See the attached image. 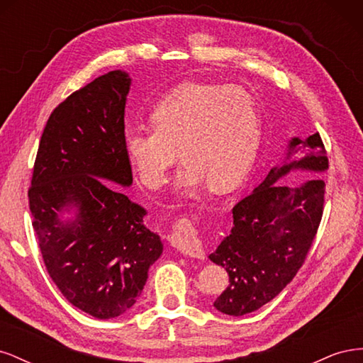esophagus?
<instances>
[{"label": "esophagus", "instance_id": "esophagus-1", "mask_svg": "<svg viewBox=\"0 0 363 363\" xmlns=\"http://www.w3.org/2000/svg\"><path fill=\"white\" fill-rule=\"evenodd\" d=\"M169 242L174 248L182 251L183 255L203 259L204 252L200 247L199 235H196L195 227L191 224L188 219H182V221L172 228V233L168 236Z\"/></svg>", "mask_w": 363, "mask_h": 363}]
</instances>
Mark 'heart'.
Returning a JSON list of instances; mask_svg holds the SVG:
<instances>
[{"instance_id": "obj_1", "label": "heart", "mask_w": 363, "mask_h": 363, "mask_svg": "<svg viewBox=\"0 0 363 363\" xmlns=\"http://www.w3.org/2000/svg\"><path fill=\"white\" fill-rule=\"evenodd\" d=\"M155 125L128 127L124 148L140 180L159 189L179 155V184L225 192L250 172L262 140L263 119L256 98L242 87L184 82L151 112Z\"/></svg>"}]
</instances>
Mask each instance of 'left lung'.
<instances>
[{
    "label": "left lung",
    "mask_w": 363,
    "mask_h": 363,
    "mask_svg": "<svg viewBox=\"0 0 363 363\" xmlns=\"http://www.w3.org/2000/svg\"><path fill=\"white\" fill-rule=\"evenodd\" d=\"M301 147L303 160L289 159ZM294 169L324 172L327 151L320 133L294 138L288 160L272 168L267 179L233 207L232 233L208 259L228 272V286L213 306L240 316L257 311L277 296L303 267L320 227L325 183L307 180L300 186L279 183Z\"/></svg>",
    "instance_id": "left-lung-1"
}]
</instances>
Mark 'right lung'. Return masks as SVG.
Segmentation results:
<instances>
[{"mask_svg":"<svg viewBox=\"0 0 363 363\" xmlns=\"http://www.w3.org/2000/svg\"><path fill=\"white\" fill-rule=\"evenodd\" d=\"M130 77L111 71L71 94L50 115L28 189L33 228L51 280L98 320L127 312L160 255L145 208L115 186L133 183L124 148ZM77 208L76 219L60 213Z\"/></svg>","mask_w":363,"mask_h":363,"instance_id":"1","label":"right lung"}]
</instances>
